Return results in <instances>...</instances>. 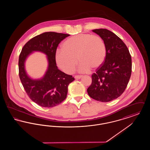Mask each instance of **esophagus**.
Wrapping results in <instances>:
<instances>
[{"instance_id":"34e87169","label":"esophagus","mask_w":150,"mask_h":150,"mask_svg":"<svg viewBox=\"0 0 150 150\" xmlns=\"http://www.w3.org/2000/svg\"><path fill=\"white\" fill-rule=\"evenodd\" d=\"M82 78L81 75H75V79H80Z\"/></svg>"}]
</instances>
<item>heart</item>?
<instances>
[{
    "label": "heart",
    "instance_id": "obj_1",
    "mask_svg": "<svg viewBox=\"0 0 150 150\" xmlns=\"http://www.w3.org/2000/svg\"><path fill=\"white\" fill-rule=\"evenodd\" d=\"M106 55V45L101 38L89 34H80L64 41L62 48L56 50L55 59L58 66L67 74L74 71L78 59L80 62L79 71L86 72L90 69L96 70L100 68Z\"/></svg>",
    "mask_w": 150,
    "mask_h": 150
}]
</instances>
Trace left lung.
Here are the masks:
<instances>
[{"label": "left lung", "instance_id": "1", "mask_svg": "<svg viewBox=\"0 0 150 150\" xmlns=\"http://www.w3.org/2000/svg\"><path fill=\"white\" fill-rule=\"evenodd\" d=\"M106 45V59L92 75V84L87 89L94 100L107 102L120 97L125 90L132 73V58L121 39L111 31L95 29Z\"/></svg>", "mask_w": 150, "mask_h": 150}]
</instances>
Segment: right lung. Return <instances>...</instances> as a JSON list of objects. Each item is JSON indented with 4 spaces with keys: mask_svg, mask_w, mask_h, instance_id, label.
<instances>
[{
    "mask_svg": "<svg viewBox=\"0 0 150 150\" xmlns=\"http://www.w3.org/2000/svg\"><path fill=\"white\" fill-rule=\"evenodd\" d=\"M69 35L55 32L44 33L31 39L22 49L18 59L20 79L29 98L42 107H54L63 102L67 97L69 84L75 80L72 75L58 69L55 59L58 44ZM33 51H42L48 57L49 69L40 80L31 79L24 70V61Z\"/></svg>",
    "mask_w": 150,
    "mask_h": 150,
    "instance_id": "right-lung-1",
    "label": "right lung"
}]
</instances>
